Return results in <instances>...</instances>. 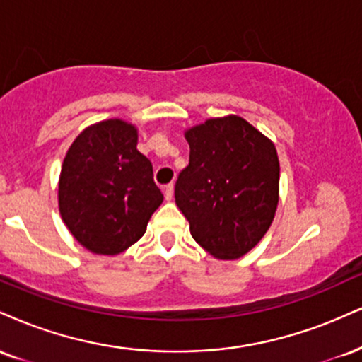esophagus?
<instances>
[{"instance_id":"obj_1","label":"esophagus","mask_w":362,"mask_h":362,"mask_svg":"<svg viewBox=\"0 0 362 362\" xmlns=\"http://www.w3.org/2000/svg\"><path fill=\"white\" fill-rule=\"evenodd\" d=\"M163 194H165V199L172 200V197H173V185H172V184L165 185V187H163Z\"/></svg>"}]
</instances>
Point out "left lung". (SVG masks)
Masks as SVG:
<instances>
[{
    "instance_id": "1",
    "label": "left lung",
    "mask_w": 362,
    "mask_h": 362,
    "mask_svg": "<svg viewBox=\"0 0 362 362\" xmlns=\"http://www.w3.org/2000/svg\"><path fill=\"white\" fill-rule=\"evenodd\" d=\"M185 138L190 155L175 182L177 206L204 250L236 259L258 245L275 217L276 148L239 116L207 119Z\"/></svg>"
}]
</instances>
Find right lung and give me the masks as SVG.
<instances>
[{"label": "right lung", "instance_id": "right-lung-1", "mask_svg": "<svg viewBox=\"0 0 362 362\" xmlns=\"http://www.w3.org/2000/svg\"><path fill=\"white\" fill-rule=\"evenodd\" d=\"M136 143L133 124L107 119L86 128L64 158L60 216L72 236L95 255L128 250L163 202L151 162Z\"/></svg>", "mask_w": 362, "mask_h": 362}]
</instances>
